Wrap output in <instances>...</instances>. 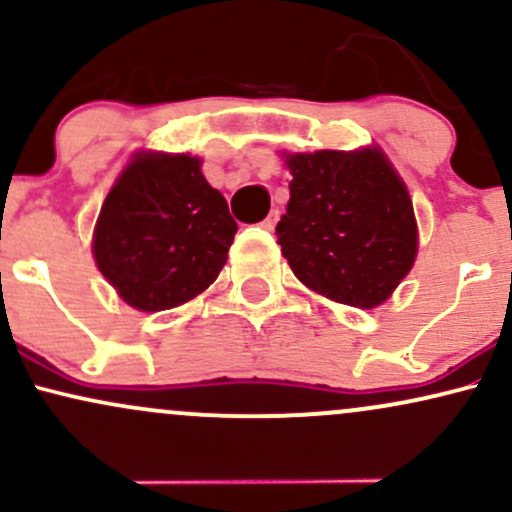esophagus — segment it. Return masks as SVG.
<instances>
[{
	"label": "esophagus",
	"instance_id": "esophagus-1",
	"mask_svg": "<svg viewBox=\"0 0 512 512\" xmlns=\"http://www.w3.org/2000/svg\"><path fill=\"white\" fill-rule=\"evenodd\" d=\"M276 221H279V209H272V211H269L267 216H264V221H262V228H267V231H274Z\"/></svg>",
	"mask_w": 512,
	"mask_h": 512
}]
</instances>
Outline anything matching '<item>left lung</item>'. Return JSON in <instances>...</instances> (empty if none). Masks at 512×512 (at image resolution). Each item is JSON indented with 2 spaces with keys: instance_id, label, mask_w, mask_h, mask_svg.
Wrapping results in <instances>:
<instances>
[{
  "instance_id": "1",
  "label": "left lung",
  "mask_w": 512,
  "mask_h": 512,
  "mask_svg": "<svg viewBox=\"0 0 512 512\" xmlns=\"http://www.w3.org/2000/svg\"><path fill=\"white\" fill-rule=\"evenodd\" d=\"M293 180L276 240L308 289L354 308L390 298L416 257L414 207L380 149L286 158Z\"/></svg>"
}]
</instances>
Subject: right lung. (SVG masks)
I'll return each instance as SVG.
<instances>
[{"label":"right lung","mask_w":512,"mask_h":512,"mask_svg":"<svg viewBox=\"0 0 512 512\" xmlns=\"http://www.w3.org/2000/svg\"><path fill=\"white\" fill-rule=\"evenodd\" d=\"M199 158L142 154L105 197L93 255L122 301L144 313L202 293L226 264L238 223Z\"/></svg>","instance_id":"1"}]
</instances>
